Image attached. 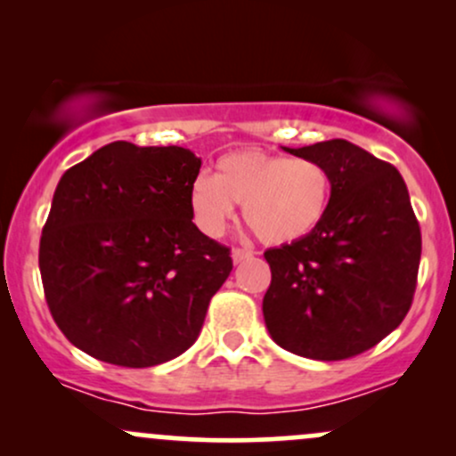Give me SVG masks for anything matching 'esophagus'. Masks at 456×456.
Masks as SVG:
<instances>
[{
    "mask_svg": "<svg viewBox=\"0 0 456 456\" xmlns=\"http://www.w3.org/2000/svg\"><path fill=\"white\" fill-rule=\"evenodd\" d=\"M253 257V250H246V248H233L232 250V259L233 264H242V261Z\"/></svg>",
    "mask_w": 456,
    "mask_h": 456,
    "instance_id": "34e87169",
    "label": "esophagus"
}]
</instances>
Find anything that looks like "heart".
I'll use <instances>...</instances> for the list:
<instances>
[{"label":"heart","mask_w":456,"mask_h":456,"mask_svg":"<svg viewBox=\"0 0 456 456\" xmlns=\"http://www.w3.org/2000/svg\"><path fill=\"white\" fill-rule=\"evenodd\" d=\"M332 195L322 162L240 150L216 162V175L199 174L188 188L192 221L208 238H221L242 203L244 221L264 244H294L319 227Z\"/></svg>","instance_id":"heart-1"}]
</instances>
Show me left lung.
Segmentation results:
<instances>
[{
    "label": "left lung",
    "mask_w": 456,
    "mask_h": 456,
    "mask_svg": "<svg viewBox=\"0 0 456 456\" xmlns=\"http://www.w3.org/2000/svg\"><path fill=\"white\" fill-rule=\"evenodd\" d=\"M282 150L322 162L332 195L315 232L265 250V328L291 354L352 358L399 328L411 306L422 240L410 192L390 162L345 139Z\"/></svg>",
    "instance_id": "1"
}]
</instances>
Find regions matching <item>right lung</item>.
<instances>
[{
	"instance_id": "1",
	"label": "right lung",
	"mask_w": 456,
	"mask_h": 456,
	"mask_svg": "<svg viewBox=\"0 0 456 456\" xmlns=\"http://www.w3.org/2000/svg\"><path fill=\"white\" fill-rule=\"evenodd\" d=\"M191 150L113 141L61 175L40 238L46 305L102 362L145 369L184 354L233 264L192 223Z\"/></svg>"
}]
</instances>
